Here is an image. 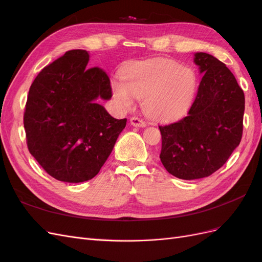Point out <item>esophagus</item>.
<instances>
[{
    "mask_svg": "<svg viewBox=\"0 0 262 262\" xmlns=\"http://www.w3.org/2000/svg\"><path fill=\"white\" fill-rule=\"evenodd\" d=\"M130 123L133 126H140V128H143V126L146 125V123L143 120H142V119L137 117V116H133V117L130 118Z\"/></svg>",
    "mask_w": 262,
    "mask_h": 262,
    "instance_id": "34e87169",
    "label": "esophagus"
}]
</instances>
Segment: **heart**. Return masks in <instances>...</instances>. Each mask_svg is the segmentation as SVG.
I'll list each match as a JSON object with an SVG mask.
<instances>
[{"mask_svg": "<svg viewBox=\"0 0 262 262\" xmlns=\"http://www.w3.org/2000/svg\"><path fill=\"white\" fill-rule=\"evenodd\" d=\"M196 86L191 69L172 61H150L131 68L123 83L113 84L116 100L123 108L133 98L144 99L146 116L154 120H171L184 114L191 104Z\"/></svg>", "mask_w": 262, "mask_h": 262, "instance_id": "b5f03b06", "label": "heart"}]
</instances>
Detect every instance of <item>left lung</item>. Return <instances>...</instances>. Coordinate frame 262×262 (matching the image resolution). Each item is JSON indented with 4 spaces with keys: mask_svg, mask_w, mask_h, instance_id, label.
Listing matches in <instances>:
<instances>
[{
    "mask_svg": "<svg viewBox=\"0 0 262 262\" xmlns=\"http://www.w3.org/2000/svg\"><path fill=\"white\" fill-rule=\"evenodd\" d=\"M202 80L186 117L158 125L160 158L180 179L208 177L223 166L243 136L245 95L223 62L204 52L194 54Z\"/></svg>",
    "mask_w": 262,
    "mask_h": 262,
    "instance_id": "obj_1",
    "label": "left lung"
}]
</instances>
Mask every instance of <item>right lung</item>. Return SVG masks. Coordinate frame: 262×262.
<instances>
[{
	"mask_svg": "<svg viewBox=\"0 0 262 262\" xmlns=\"http://www.w3.org/2000/svg\"><path fill=\"white\" fill-rule=\"evenodd\" d=\"M86 50H70L31 84L24 113L29 153L53 178L87 181L112 153L126 119H115L96 99L113 96L104 70L87 68Z\"/></svg>",
	"mask_w": 262,
	"mask_h": 262,
	"instance_id": "add662e5",
	"label": "right lung"
}]
</instances>
